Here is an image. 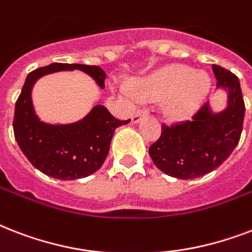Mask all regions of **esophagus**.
Returning <instances> with one entry per match:
<instances>
[{
  "label": "esophagus",
  "instance_id": "obj_1",
  "mask_svg": "<svg viewBox=\"0 0 252 252\" xmlns=\"http://www.w3.org/2000/svg\"><path fill=\"white\" fill-rule=\"evenodd\" d=\"M146 116V111L145 110H138L134 112L133 118H132V122L134 123V124H137V123H140V120L141 119H144Z\"/></svg>",
  "mask_w": 252,
  "mask_h": 252
}]
</instances>
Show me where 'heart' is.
Listing matches in <instances>:
<instances>
[{
  "label": "heart",
  "instance_id": "heart-1",
  "mask_svg": "<svg viewBox=\"0 0 252 252\" xmlns=\"http://www.w3.org/2000/svg\"><path fill=\"white\" fill-rule=\"evenodd\" d=\"M211 80L207 73L178 64L133 81L134 94L145 100H162L163 114L172 120H183L195 114L207 98ZM119 90L130 93L124 84H119Z\"/></svg>",
  "mask_w": 252,
  "mask_h": 252
}]
</instances>
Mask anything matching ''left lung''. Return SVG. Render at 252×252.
Segmentation results:
<instances>
[{"mask_svg": "<svg viewBox=\"0 0 252 252\" xmlns=\"http://www.w3.org/2000/svg\"><path fill=\"white\" fill-rule=\"evenodd\" d=\"M217 89L227 93L225 110L213 112L205 103L189 122L162 126L161 137L149 156L166 175L193 179L213 171L238 145L245 118V102L238 77L220 65L212 66Z\"/></svg>", "mask_w": 252, "mask_h": 252, "instance_id": "left-lung-1", "label": "left lung"}]
</instances>
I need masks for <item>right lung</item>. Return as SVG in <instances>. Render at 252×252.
Wrapping results in <instances>:
<instances>
[{"label": "right lung", "mask_w": 252, "mask_h": 252, "mask_svg": "<svg viewBox=\"0 0 252 252\" xmlns=\"http://www.w3.org/2000/svg\"><path fill=\"white\" fill-rule=\"evenodd\" d=\"M81 70L104 87L106 73L95 65L61 64L35 69L27 76L14 112V136L27 159L43 174L56 179L74 180L94 174L106 161L115 129L128 124L119 120L104 106L93 107L82 120L70 124H48L35 114L32 87L39 78L51 73Z\"/></svg>", "instance_id": "right-lung-1"}]
</instances>
